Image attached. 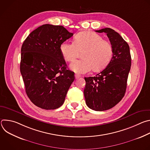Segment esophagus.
I'll use <instances>...</instances> for the list:
<instances>
[{"label":"esophagus","instance_id":"esophagus-1","mask_svg":"<svg viewBox=\"0 0 150 150\" xmlns=\"http://www.w3.org/2000/svg\"><path fill=\"white\" fill-rule=\"evenodd\" d=\"M80 75H78V74H75V79H78V78H80Z\"/></svg>","mask_w":150,"mask_h":150}]
</instances>
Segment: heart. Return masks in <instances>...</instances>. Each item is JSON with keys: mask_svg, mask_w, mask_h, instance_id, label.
<instances>
[{"mask_svg": "<svg viewBox=\"0 0 150 150\" xmlns=\"http://www.w3.org/2000/svg\"><path fill=\"white\" fill-rule=\"evenodd\" d=\"M60 51L63 59L68 62L73 61L79 52H82V59L75 60L70 65L71 69L79 74L88 73L93 69L94 71L104 69L110 62L113 52L109 41L103 40L99 34L90 31L78 33L74 42H63Z\"/></svg>", "mask_w": 150, "mask_h": 150, "instance_id": "1", "label": "heart"}]
</instances>
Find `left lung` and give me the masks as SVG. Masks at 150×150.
<instances>
[{"label":"left lung","instance_id":"obj_1","mask_svg":"<svg viewBox=\"0 0 150 150\" xmlns=\"http://www.w3.org/2000/svg\"><path fill=\"white\" fill-rule=\"evenodd\" d=\"M107 34L113 56L106 68L96 76L85 77L83 94L86 104L92 110L104 111L116 105L124 97L131 67L129 46L121 35L110 28L96 31Z\"/></svg>","mask_w":150,"mask_h":150}]
</instances>
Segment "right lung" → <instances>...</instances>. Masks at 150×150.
Instances as JSON below:
<instances>
[{
    "label": "right lung",
    "instance_id": "obj_1",
    "mask_svg": "<svg viewBox=\"0 0 150 150\" xmlns=\"http://www.w3.org/2000/svg\"><path fill=\"white\" fill-rule=\"evenodd\" d=\"M73 35L61 25H42L32 31L21 47L20 71L31 102L45 110L63 104L75 79L60 46Z\"/></svg>",
    "mask_w": 150,
    "mask_h": 150
}]
</instances>
